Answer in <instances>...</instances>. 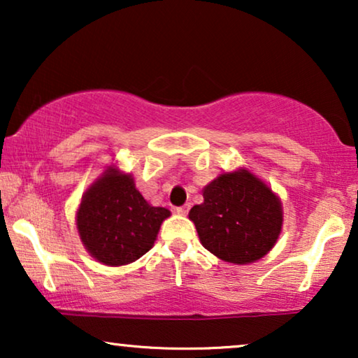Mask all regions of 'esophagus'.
Returning <instances> with one entry per match:
<instances>
[{
    "mask_svg": "<svg viewBox=\"0 0 358 358\" xmlns=\"http://www.w3.org/2000/svg\"><path fill=\"white\" fill-rule=\"evenodd\" d=\"M189 208H190V205H189V203L182 205V207H176V213H178V215H187Z\"/></svg>",
    "mask_w": 358,
    "mask_h": 358,
    "instance_id": "obj_1",
    "label": "esophagus"
}]
</instances>
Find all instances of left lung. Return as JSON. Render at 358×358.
<instances>
[{
  "label": "left lung",
  "mask_w": 358,
  "mask_h": 358,
  "mask_svg": "<svg viewBox=\"0 0 358 358\" xmlns=\"http://www.w3.org/2000/svg\"><path fill=\"white\" fill-rule=\"evenodd\" d=\"M189 220L202 246L224 262H256L275 246L282 233L280 197L246 168L228 171L202 190Z\"/></svg>",
  "instance_id": "1"
}]
</instances>
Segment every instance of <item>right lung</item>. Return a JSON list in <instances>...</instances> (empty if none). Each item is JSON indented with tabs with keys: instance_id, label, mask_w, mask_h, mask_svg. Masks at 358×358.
<instances>
[{
	"instance_id": "right-lung-1",
	"label": "right lung",
	"mask_w": 358,
	"mask_h": 358,
	"mask_svg": "<svg viewBox=\"0 0 358 358\" xmlns=\"http://www.w3.org/2000/svg\"><path fill=\"white\" fill-rule=\"evenodd\" d=\"M169 217L168 208L146 202L134 176L110 164L83 194L76 228L83 246L97 262L119 267L148 252Z\"/></svg>"
}]
</instances>
